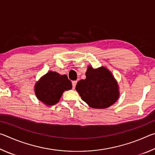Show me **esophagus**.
<instances>
[{
    "label": "esophagus",
    "mask_w": 155,
    "mask_h": 155,
    "mask_svg": "<svg viewBox=\"0 0 155 155\" xmlns=\"http://www.w3.org/2000/svg\"><path fill=\"white\" fill-rule=\"evenodd\" d=\"M72 83V87L75 88L76 85H77V81H73Z\"/></svg>",
    "instance_id": "obj_1"
}]
</instances>
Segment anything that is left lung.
Segmentation results:
<instances>
[{
  "mask_svg": "<svg viewBox=\"0 0 155 155\" xmlns=\"http://www.w3.org/2000/svg\"><path fill=\"white\" fill-rule=\"evenodd\" d=\"M86 78L76 85V90L89 106L94 109H105L114 104L120 96L118 84L112 73L105 67L94 69L90 65Z\"/></svg>",
  "mask_w": 155,
  "mask_h": 155,
  "instance_id": "obj_1",
  "label": "left lung"
}]
</instances>
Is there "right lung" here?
I'll list each match as a JSON object with an SVG mask.
<instances>
[{"mask_svg":"<svg viewBox=\"0 0 155 155\" xmlns=\"http://www.w3.org/2000/svg\"><path fill=\"white\" fill-rule=\"evenodd\" d=\"M72 87V83L67 75L50 71L35 83V93L38 99L44 104L52 106L58 103L64 91Z\"/></svg>","mask_w":155,"mask_h":155,"instance_id":"right-lung-1","label":"right lung"}]
</instances>
